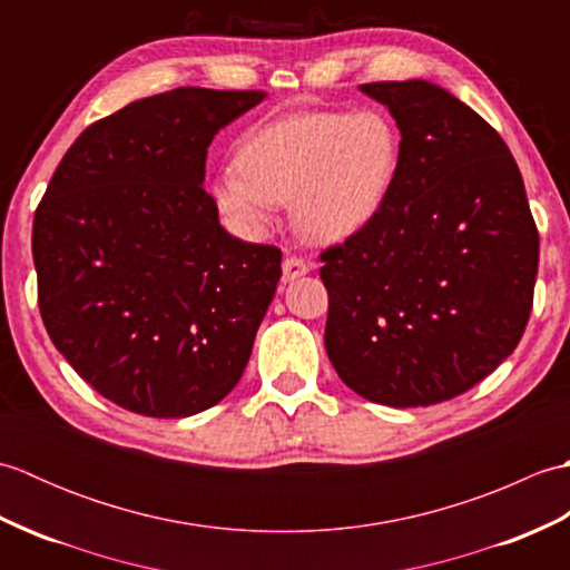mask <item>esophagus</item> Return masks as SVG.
Instances as JSON below:
<instances>
[{
    "mask_svg": "<svg viewBox=\"0 0 570 570\" xmlns=\"http://www.w3.org/2000/svg\"><path fill=\"white\" fill-rule=\"evenodd\" d=\"M304 274H308V264H306L304 259H298V257H286V259H284V264H282V278H284V284L294 282V278L304 276Z\"/></svg>",
    "mask_w": 570,
    "mask_h": 570,
    "instance_id": "1",
    "label": "esophagus"
}]
</instances>
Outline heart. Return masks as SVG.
<instances>
[{
	"label": "heart",
	"mask_w": 570,
	"mask_h": 570,
	"mask_svg": "<svg viewBox=\"0 0 570 570\" xmlns=\"http://www.w3.org/2000/svg\"><path fill=\"white\" fill-rule=\"evenodd\" d=\"M239 166L213 180L217 208L259 235L276 203H292L296 229L313 242H343L377 220L402 166V137L384 112H301L242 144Z\"/></svg>",
	"instance_id": "b5f03b06"
}]
</instances>
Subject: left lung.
I'll list each match as a JSON object with an SVG mask.
<instances>
[{
  "label": "left lung",
  "instance_id": "1",
  "mask_svg": "<svg viewBox=\"0 0 570 570\" xmlns=\"http://www.w3.org/2000/svg\"><path fill=\"white\" fill-rule=\"evenodd\" d=\"M402 135L377 220L321 254L325 353L384 406L468 392L514 353L539 269V233L502 137L429 80L360 85Z\"/></svg>",
  "mask_w": 570,
  "mask_h": 570
}]
</instances>
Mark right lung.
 Listing matches in <instances>:
<instances>
[{"mask_svg": "<svg viewBox=\"0 0 570 570\" xmlns=\"http://www.w3.org/2000/svg\"><path fill=\"white\" fill-rule=\"evenodd\" d=\"M264 98L176 88L131 102L82 131L36 208L46 331L117 406L193 416L247 367L282 252L229 235L203 180L217 131Z\"/></svg>", "mask_w": 570, "mask_h": 570, "instance_id": "right-lung-1", "label": "right lung"}]
</instances>
